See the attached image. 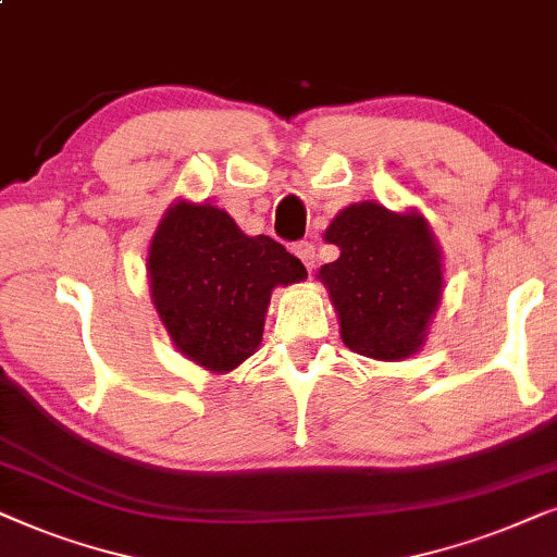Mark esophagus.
Listing matches in <instances>:
<instances>
[{
    "label": "esophagus",
    "instance_id": "1",
    "mask_svg": "<svg viewBox=\"0 0 557 557\" xmlns=\"http://www.w3.org/2000/svg\"><path fill=\"white\" fill-rule=\"evenodd\" d=\"M293 251L302 259V264L308 267V272L313 270V267H315V247H313V244H310V242H300V244H295Z\"/></svg>",
    "mask_w": 557,
    "mask_h": 557
}]
</instances>
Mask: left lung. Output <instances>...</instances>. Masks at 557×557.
Masks as SVG:
<instances>
[{"label":"left lung","instance_id":"1","mask_svg":"<svg viewBox=\"0 0 557 557\" xmlns=\"http://www.w3.org/2000/svg\"><path fill=\"white\" fill-rule=\"evenodd\" d=\"M323 239L341 249L318 280L329 287L344 344L380 361L418 354L443 295V259L428 221L361 201L346 206Z\"/></svg>","mask_w":557,"mask_h":557}]
</instances>
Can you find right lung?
I'll use <instances>...</instances> for the list:
<instances>
[{
    "instance_id": "1",
    "label": "right lung",
    "mask_w": 557,
    "mask_h": 557,
    "mask_svg": "<svg viewBox=\"0 0 557 557\" xmlns=\"http://www.w3.org/2000/svg\"><path fill=\"white\" fill-rule=\"evenodd\" d=\"M147 274L177 351L216 374L257 351L274 287L308 277L283 244L247 236L226 211L190 201L173 203L162 216Z\"/></svg>"
}]
</instances>
